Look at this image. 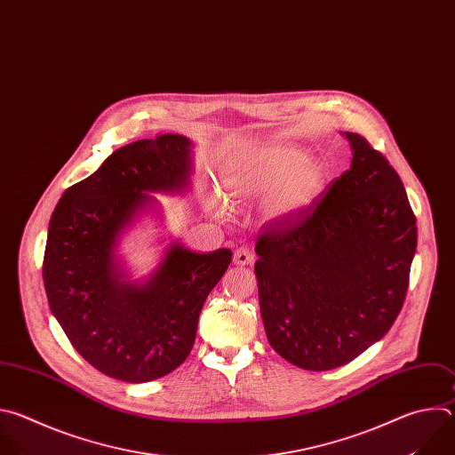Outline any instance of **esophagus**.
Masks as SVG:
<instances>
[{
	"label": "esophagus",
	"mask_w": 455,
	"mask_h": 455,
	"mask_svg": "<svg viewBox=\"0 0 455 455\" xmlns=\"http://www.w3.org/2000/svg\"><path fill=\"white\" fill-rule=\"evenodd\" d=\"M254 259V252L249 247H238L233 254V261L236 265H251Z\"/></svg>",
	"instance_id": "34e87169"
}]
</instances>
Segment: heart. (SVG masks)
Listing matches in <instances>:
<instances>
[{
    "mask_svg": "<svg viewBox=\"0 0 455 455\" xmlns=\"http://www.w3.org/2000/svg\"><path fill=\"white\" fill-rule=\"evenodd\" d=\"M324 180L317 159L291 145H263L231 157L220 177L226 201L238 208L267 199L270 220H289L303 213L317 197ZM208 208L224 217V204L210 197Z\"/></svg>",
    "mask_w": 455,
    "mask_h": 455,
    "instance_id": "b5f03b06",
    "label": "heart"
}]
</instances>
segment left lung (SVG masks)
<instances>
[{
	"label": "left lung",
	"instance_id": "8db88e82",
	"mask_svg": "<svg viewBox=\"0 0 455 455\" xmlns=\"http://www.w3.org/2000/svg\"><path fill=\"white\" fill-rule=\"evenodd\" d=\"M328 192L256 242L259 312L291 364L328 371L379 342L398 317L418 229L396 170L364 138Z\"/></svg>",
	"mask_w": 455,
	"mask_h": 455
}]
</instances>
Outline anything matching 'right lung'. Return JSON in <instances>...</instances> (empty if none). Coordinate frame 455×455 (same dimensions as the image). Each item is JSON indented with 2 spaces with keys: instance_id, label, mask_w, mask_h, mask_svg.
Listing matches in <instances>:
<instances>
[{
  "instance_id": "1",
  "label": "right lung",
  "mask_w": 455,
  "mask_h": 455,
  "mask_svg": "<svg viewBox=\"0 0 455 455\" xmlns=\"http://www.w3.org/2000/svg\"><path fill=\"white\" fill-rule=\"evenodd\" d=\"M192 148L180 134L125 145L52 213L43 263L50 310L73 347L111 379L143 384L183 364L203 305L231 263L229 249L196 252L172 240L148 276L131 280L118 256L140 217L161 215L152 194L188 192Z\"/></svg>"
}]
</instances>
